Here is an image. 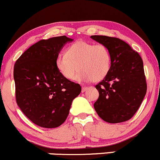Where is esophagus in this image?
I'll use <instances>...</instances> for the list:
<instances>
[{
    "mask_svg": "<svg viewBox=\"0 0 160 160\" xmlns=\"http://www.w3.org/2000/svg\"><path fill=\"white\" fill-rule=\"evenodd\" d=\"M88 89V87H82V92H85L86 90H87V89Z\"/></svg>",
    "mask_w": 160,
    "mask_h": 160,
    "instance_id": "34e87169",
    "label": "esophagus"
}]
</instances>
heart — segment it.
<instances>
[{"mask_svg":"<svg viewBox=\"0 0 160 160\" xmlns=\"http://www.w3.org/2000/svg\"><path fill=\"white\" fill-rule=\"evenodd\" d=\"M112 55L103 44H95L80 40L67 48L66 54L58 55L55 65L64 78L73 80L77 70L80 71L76 80L79 81L99 82L110 71Z\"/></svg>","mask_w":160,"mask_h":160,"instance_id":"obj_1","label":"heart"}]
</instances>
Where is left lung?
Masks as SVG:
<instances>
[{"label": "left lung", "instance_id": "left-lung-1", "mask_svg": "<svg viewBox=\"0 0 160 160\" xmlns=\"http://www.w3.org/2000/svg\"><path fill=\"white\" fill-rule=\"evenodd\" d=\"M91 38L106 45L112 55L109 72L96 85L99 96L94 103L95 110L106 122L128 121L140 108L147 92L143 60L120 38L106 36Z\"/></svg>", "mask_w": 160, "mask_h": 160}]
</instances>
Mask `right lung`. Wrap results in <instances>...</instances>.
I'll list each match as a JSON object with an SVG mask.
<instances>
[{
    "label": "right lung",
    "instance_id": "1",
    "mask_svg": "<svg viewBox=\"0 0 160 160\" xmlns=\"http://www.w3.org/2000/svg\"><path fill=\"white\" fill-rule=\"evenodd\" d=\"M72 38L42 39L25 51L13 68L16 101L32 122L45 128L61 125L81 87L64 78L55 65L61 48Z\"/></svg>",
    "mask_w": 160,
    "mask_h": 160
}]
</instances>
